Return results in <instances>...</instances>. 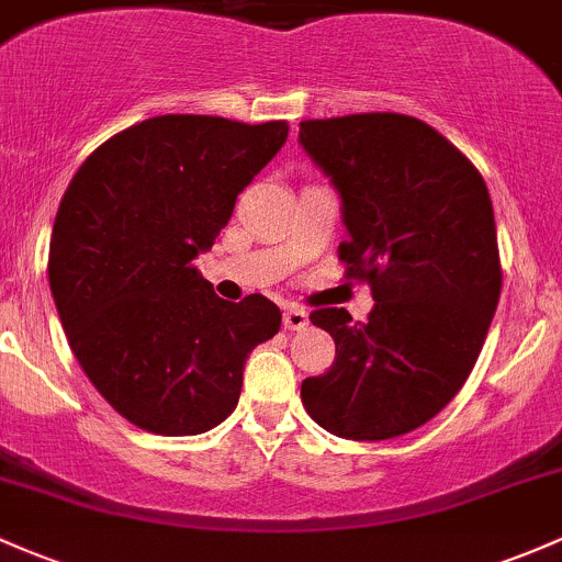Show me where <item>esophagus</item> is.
Here are the masks:
<instances>
[{
    "mask_svg": "<svg viewBox=\"0 0 562 562\" xmlns=\"http://www.w3.org/2000/svg\"><path fill=\"white\" fill-rule=\"evenodd\" d=\"M307 324H311V318H307V311H303V307H286L283 311V327L292 329V331H300L305 329Z\"/></svg>",
    "mask_w": 562,
    "mask_h": 562,
    "instance_id": "esophagus-1",
    "label": "esophagus"
}]
</instances>
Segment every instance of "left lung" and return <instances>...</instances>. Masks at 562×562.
Returning <instances> with one entry per match:
<instances>
[{
  "mask_svg": "<svg viewBox=\"0 0 562 562\" xmlns=\"http://www.w3.org/2000/svg\"><path fill=\"white\" fill-rule=\"evenodd\" d=\"M300 147L340 198L348 276L372 283L367 322L313 311L335 340L329 372L303 380V404L356 442L402 437L461 391L501 294L491 192L431 125L372 112L300 123Z\"/></svg>",
  "mask_w": 562,
  "mask_h": 562,
  "instance_id": "left-lung-1",
  "label": "left lung"
}]
</instances>
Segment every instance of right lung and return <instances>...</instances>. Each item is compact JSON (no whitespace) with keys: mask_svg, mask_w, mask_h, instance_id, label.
Instances as JSON below:
<instances>
[{"mask_svg":"<svg viewBox=\"0 0 562 562\" xmlns=\"http://www.w3.org/2000/svg\"><path fill=\"white\" fill-rule=\"evenodd\" d=\"M286 136L279 120L160 114L101 144L66 187L47 262L53 303L90 383L144 431L222 424L249 353L281 329L279 305L216 297L192 259Z\"/></svg>","mask_w":562,"mask_h":562,"instance_id":"right-lung-1","label":"right lung"}]
</instances>
